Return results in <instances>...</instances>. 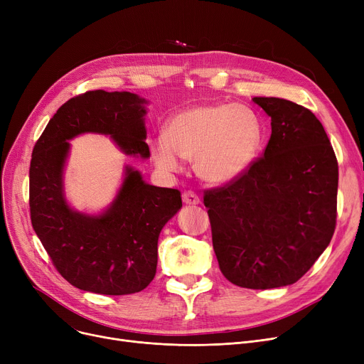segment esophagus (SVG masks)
<instances>
[{
	"instance_id": "34e87169",
	"label": "esophagus",
	"mask_w": 364,
	"mask_h": 364,
	"mask_svg": "<svg viewBox=\"0 0 364 364\" xmlns=\"http://www.w3.org/2000/svg\"><path fill=\"white\" fill-rule=\"evenodd\" d=\"M183 202L186 205H199L200 203V198L195 192H192V190H188V192L183 193Z\"/></svg>"
}]
</instances>
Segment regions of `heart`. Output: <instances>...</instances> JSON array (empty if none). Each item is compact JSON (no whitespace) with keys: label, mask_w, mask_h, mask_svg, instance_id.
Wrapping results in <instances>:
<instances>
[{"label":"heart","mask_w":364,"mask_h":364,"mask_svg":"<svg viewBox=\"0 0 364 364\" xmlns=\"http://www.w3.org/2000/svg\"><path fill=\"white\" fill-rule=\"evenodd\" d=\"M264 139L257 112L232 103L200 105L178 112L166 125V139L151 144L153 161L164 172L193 161L196 174L209 184H227L252 165Z\"/></svg>","instance_id":"obj_1"}]
</instances>
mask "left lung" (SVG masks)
I'll use <instances>...</instances> for the list:
<instances>
[{
	"label": "left lung",
	"instance_id": "8db88e82",
	"mask_svg": "<svg viewBox=\"0 0 364 364\" xmlns=\"http://www.w3.org/2000/svg\"><path fill=\"white\" fill-rule=\"evenodd\" d=\"M272 118L264 156L224 187L206 190L220 270L247 289L288 286L326 250L336 224L338 162L314 113L254 97Z\"/></svg>",
	"mask_w": 364,
	"mask_h": 364
}]
</instances>
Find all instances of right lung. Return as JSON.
Instances as JSON below:
<instances>
[{
    "label": "right lung",
    "instance_id": "right-lung-1",
    "mask_svg": "<svg viewBox=\"0 0 364 364\" xmlns=\"http://www.w3.org/2000/svg\"><path fill=\"white\" fill-rule=\"evenodd\" d=\"M146 105L128 91L76 95L55 112L33 147L32 227L57 272L81 291L128 295L147 288L156 274L159 235L183 206L178 190L146 183L129 165L117 196L102 213H80L68 203L63 172L69 140L103 134L125 155L147 159Z\"/></svg>",
    "mask_w": 364,
    "mask_h": 364
}]
</instances>
